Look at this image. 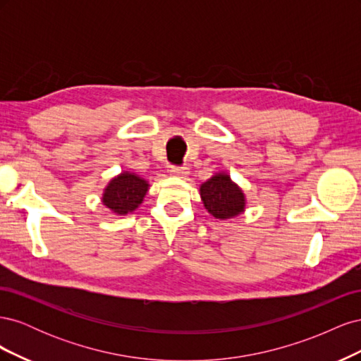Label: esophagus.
<instances>
[{"label": "esophagus", "instance_id": "1", "mask_svg": "<svg viewBox=\"0 0 361 361\" xmlns=\"http://www.w3.org/2000/svg\"><path fill=\"white\" fill-rule=\"evenodd\" d=\"M170 174L173 176H178V178H187L190 174V169L188 167H179V166H171L170 167Z\"/></svg>", "mask_w": 361, "mask_h": 361}]
</instances>
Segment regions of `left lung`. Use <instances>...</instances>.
<instances>
[{"instance_id": "left-lung-1", "label": "left lung", "mask_w": 361, "mask_h": 361, "mask_svg": "<svg viewBox=\"0 0 361 361\" xmlns=\"http://www.w3.org/2000/svg\"><path fill=\"white\" fill-rule=\"evenodd\" d=\"M204 207L215 218H231L244 211V194L227 174H215L200 187Z\"/></svg>"}]
</instances>
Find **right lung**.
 <instances>
[{"mask_svg":"<svg viewBox=\"0 0 361 361\" xmlns=\"http://www.w3.org/2000/svg\"><path fill=\"white\" fill-rule=\"evenodd\" d=\"M147 182L133 173H122L114 178L104 192V204L118 215L137 209L147 192Z\"/></svg>","mask_w":361,"mask_h":361,"instance_id":"right-lung-1","label":"right lung"}]
</instances>
